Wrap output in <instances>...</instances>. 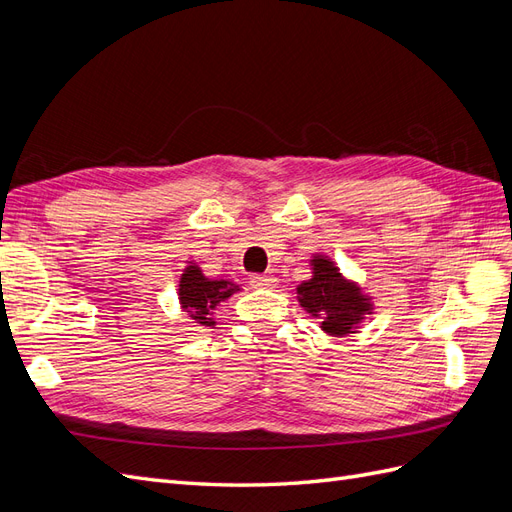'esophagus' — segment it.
<instances>
[{
  "instance_id": "esophagus-1",
  "label": "esophagus",
  "mask_w": 512,
  "mask_h": 512,
  "mask_svg": "<svg viewBox=\"0 0 512 512\" xmlns=\"http://www.w3.org/2000/svg\"><path fill=\"white\" fill-rule=\"evenodd\" d=\"M250 282L254 288H273L277 284L273 275H252Z\"/></svg>"
}]
</instances>
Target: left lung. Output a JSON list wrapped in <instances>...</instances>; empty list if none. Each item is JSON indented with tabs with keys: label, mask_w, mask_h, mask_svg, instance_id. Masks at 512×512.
<instances>
[{
	"label": "left lung",
	"mask_w": 512,
	"mask_h": 512,
	"mask_svg": "<svg viewBox=\"0 0 512 512\" xmlns=\"http://www.w3.org/2000/svg\"><path fill=\"white\" fill-rule=\"evenodd\" d=\"M301 305L322 320V329L333 335L350 333L352 324L367 312V301L350 282H346L333 262L314 258V277L299 288Z\"/></svg>",
	"instance_id": "left-lung-1"
}]
</instances>
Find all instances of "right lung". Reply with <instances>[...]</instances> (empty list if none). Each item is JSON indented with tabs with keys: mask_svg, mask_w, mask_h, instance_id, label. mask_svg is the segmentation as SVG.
I'll list each match as a JSON object with an SVG mask.
<instances>
[{
	"mask_svg": "<svg viewBox=\"0 0 512 512\" xmlns=\"http://www.w3.org/2000/svg\"><path fill=\"white\" fill-rule=\"evenodd\" d=\"M235 290H239L235 284L207 280L198 267H188L181 275L179 284L181 307L185 312H190L192 320H196L198 324H205V327H211L213 320L209 318V312L220 301L228 299Z\"/></svg>",
	"mask_w": 512,
	"mask_h": 512,
	"instance_id": "obj_1",
	"label": "right lung"
}]
</instances>
